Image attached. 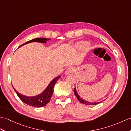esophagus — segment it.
<instances>
[{
    "instance_id": "obj_1",
    "label": "esophagus",
    "mask_w": 131,
    "mask_h": 131,
    "mask_svg": "<svg viewBox=\"0 0 131 131\" xmlns=\"http://www.w3.org/2000/svg\"><path fill=\"white\" fill-rule=\"evenodd\" d=\"M75 71V69L74 68H72V67H70V68H69L66 70V71L65 72V75H68L69 74H70L71 72H74Z\"/></svg>"
}]
</instances>
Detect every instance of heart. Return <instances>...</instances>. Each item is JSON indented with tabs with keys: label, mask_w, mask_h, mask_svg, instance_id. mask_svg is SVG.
<instances>
[{
	"label": "heart",
	"mask_w": 131,
	"mask_h": 131,
	"mask_svg": "<svg viewBox=\"0 0 131 131\" xmlns=\"http://www.w3.org/2000/svg\"><path fill=\"white\" fill-rule=\"evenodd\" d=\"M81 46L83 47H87L88 46V44L86 42H83V43H81Z\"/></svg>",
	"instance_id": "heart-1"
}]
</instances>
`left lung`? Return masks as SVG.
Segmentation results:
<instances>
[{"label":"left lung","mask_w":131,"mask_h":131,"mask_svg":"<svg viewBox=\"0 0 131 131\" xmlns=\"http://www.w3.org/2000/svg\"><path fill=\"white\" fill-rule=\"evenodd\" d=\"M74 94H75V96H77V98H78V99L79 100V101L81 103H83V104H86V105H95V104H99V103H101V102H102L103 101H101V102H88V101H86V100H85V99H83L82 98H81V97L79 96V94H78V93H77V90H76V88H74Z\"/></svg>","instance_id":"1"}]
</instances>
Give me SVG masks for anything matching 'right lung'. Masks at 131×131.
<instances>
[{"label": "right lung", "mask_w": 131, "mask_h": 131, "mask_svg": "<svg viewBox=\"0 0 131 131\" xmlns=\"http://www.w3.org/2000/svg\"><path fill=\"white\" fill-rule=\"evenodd\" d=\"M50 38H37L31 39L28 42H26L24 44L20 46V47L22 46L28 44L31 42H39V43H45L46 42L50 40ZM60 78V76L59 75L58 77L54 78L52 80L49 84L48 85L47 88L42 92L41 94H38V95H35V96H28L22 95L19 92H18L16 90V89L13 86V89L16 94H17L18 96L19 97V99L22 100V101L25 103V104L29 105L30 106H32L33 107H44L45 105H46L47 103L50 102L52 95L53 93V87L55 85L56 81L58 80Z\"/></svg>", "instance_id": "right-lung-1"}]
</instances>
